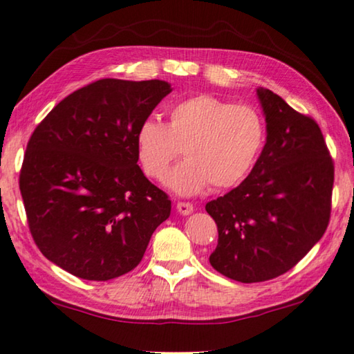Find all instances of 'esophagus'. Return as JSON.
Returning a JSON list of instances; mask_svg holds the SVG:
<instances>
[{
	"mask_svg": "<svg viewBox=\"0 0 354 354\" xmlns=\"http://www.w3.org/2000/svg\"><path fill=\"white\" fill-rule=\"evenodd\" d=\"M176 209L181 215H189V214L194 212V205H192V203H187V201H179L176 205Z\"/></svg>",
	"mask_w": 354,
	"mask_h": 354,
	"instance_id": "1",
	"label": "esophagus"
}]
</instances>
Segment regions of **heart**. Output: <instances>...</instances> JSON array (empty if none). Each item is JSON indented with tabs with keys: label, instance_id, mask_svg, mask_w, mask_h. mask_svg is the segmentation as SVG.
Listing matches in <instances>:
<instances>
[{
	"label": "heart",
	"instance_id": "heart-1",
	"mask_svg": "<svg viewBox=\"0 0 354 354\" xmlns=\"http://www.w3.org/2000/svg\"><path fill=\"white\" fill-rule=\"evenodd\" d=\"M266 139L263 120L254 107L212 95H195L173 104L169 122L147 118L136 133L143 173L164 181L170 164L185 156L170 173L169 185L179 195L234 187L253 169Z\"/></svg>",
	"mask_w": 354,
	"mask_h": 354
}]
</instances>
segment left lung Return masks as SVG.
Returning a JSON list of instances; mask_svg holds the SVG:
<instances>
[{
	"instance_id": "8db88e82",
	"label": "left lung",
	"mask_w": 354,
	"mask_h": 354,
	"mask_svg": "<svg viewBox=\"0 0 354 354\" xmlns=\"http://www.w3.org/2000/svg\"><path fill=\"white\" fill-rule=\"evenodd\" d=\"M267 142L241 185L209 201L218 243L209 262L239 283L289 272L325 234L334 162L319 124L279 95L257 88Z\"/></svg>"
}]
</instances>
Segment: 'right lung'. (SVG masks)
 I'll return each mask as SVG.
<instances>
[{
  "instance_id": "1",
  "label": "right lung",
  "mask_w": 354,
  "mask_h": 354,
  "mask_svg": "<svg viewBox=\"0 0 354 354\" xmlns=\"http://www.w3.org/2000/svg\"><path fill=\"white\" fill-rule=\"evenodd\" d=\"M170 92L165 81L106 77L70 93L37 124L20 192L48 261L88 281L139 266L171 201L137 165L136 133Z\"/></svg>"
}]
</instances>
